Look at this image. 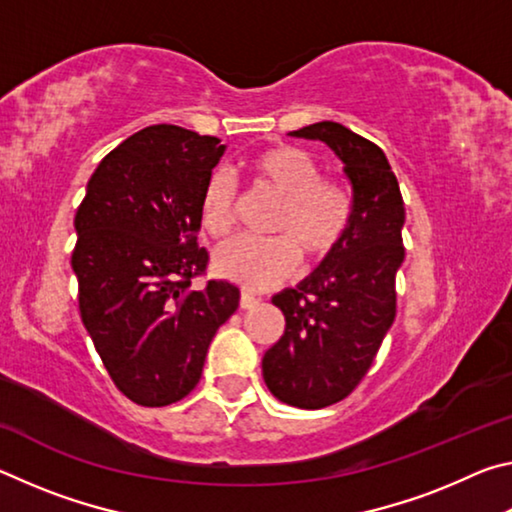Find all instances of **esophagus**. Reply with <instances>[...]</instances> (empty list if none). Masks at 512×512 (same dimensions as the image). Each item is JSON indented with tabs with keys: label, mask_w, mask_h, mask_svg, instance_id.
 <instances>
[{
	"label": "esophagus",
	"mask_w": 512,
	"mask_h": 512,
	"mask_svg": "<svg viewBox=\"0 0 512 512\" xmlns=\"http://www.w3.org/2000/svg\"><path fill=\"white\" fill-rule=\"evenodd\" d=\"M239 305H241V309H253V307L259 305V298L253 296V293H250V291H241Z\"/></svg>",
	"instance_id": "34e87169"
}]
</instances>
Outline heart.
Returning <instances> with one entry per match:
<instances>
[{"mask_svg":"<svg viewBox=\"0 0 512 512\" xmlns=\"http://www.w3.org/2000/svg\"><path fill=\"white\" fill-rule=\"evenodd\" d=\"M250 178L259 189L280 198L268 239H235L219 248L216 271L253 291L273 289L296 275L300 258L323 262L348 235L352 194L341 178L320 176V164L305 149L275 144L250 155ZM237 210V185L228 173L214 171L201 194V223L212 237L232 232Z\"/></svg>","mask_w":512,"mask_h":512,"instance_id":"b5f03b06","label":"heart"}]
</instances>
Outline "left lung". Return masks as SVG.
Instances as JSON below:
<instances>
[{
    "label": "left lung",
    "instance_id": "left-lung-1",
    "mask_svg": "<svg viewBox=\"0 0 512 512\" xmlns=\"http://www.w3.org/2000/svg\"><path fill=\"white\" fill-rule=\"evenodd\" d=\"M291 135L325 142L339 155L354 212L341 246L296 289L273 296L287 327L264 354L262 372L280 402L323 409L361 384L395 320L404 201L375 142L336 121H318Z\"/></svg>",
    "mask_w": 512,
    "mask_h": 512
}]
</instances>
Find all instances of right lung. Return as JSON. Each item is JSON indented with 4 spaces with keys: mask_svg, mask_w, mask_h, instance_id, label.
<instances>
[{
    "mask_svg": "<svg viewBox=\"0 0 512 512\" xmlns=\"http://www.w3.org/2000/svg\"><path fill=\"white\" fill-rule=\"evenodd\" d=\"M225 146L155 124L112 149L76 210L72 268L85 329L119 393L140 406L183 400L203 375L239 289L207 280L201 194Z\"/></svg>",
    "mask_w": 512,
    "mask_h": 512,
    "instance_id": "1",
    "label": "right lung"
}]
</instances>
